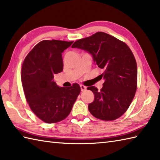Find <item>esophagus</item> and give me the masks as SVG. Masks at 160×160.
I'll list each match as a JSON object with an SVG mask.
<instances>
[{"label":"esophagus","mask_w":160,"mask_h":160,"mask_svg":"<svg viewBox=\"0 0 160 160\" xmlns=\"http://www.w3.org/2000/svg\"><path fill=\"white\" fill-rule=\"evenodd\" d=\"M80 89H81V92H84V91H85L87 89V87L85 86L82 85V84H80Z\"/></svg>","instance_id":"34e87169"}]
</instances>
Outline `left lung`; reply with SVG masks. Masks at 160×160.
Segmentation results:
<instances>
[{
	"mask_svg": "<svg viewBox=\"0 0 160 160\" xmlns=\"http://www.w3.org/2000/svg\"><path fill=\"white\" fill-rule=\"evenodd\" d=\"M71 47L88 52L94 63L103 70L100 76L105 82L101 91L94 86L87 87L94 94V100L88 105L90 113L104 121L121 117L129 108L137 90V63L129 47L102 32L78 40Z\"/></svg>",
	"mask_w": 160,
	"mask_h": 160,
	"instance_id": "1",
	"label": "left lung"
}]
</instances>
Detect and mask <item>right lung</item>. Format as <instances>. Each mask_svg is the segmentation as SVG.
<instances>
[{
    "label": "right lung",
    "instance_id": "right-lung-1",
    "mask_svg": "<svg viewBox=\"0 0 160 160\" xmlns=\"http://www.w3.org/2000/svg\"><path fill=\"white\" fill-rule=\"evenodd\" d=\"M73 42L42 41L28 53L22 66L21 80L27 102L34 114L47 123L67 118L80 93L77 83L66 88L53 80L55 74L63 70L62 53Z\"/></svg>",
    "mask_w": 160,
    "mask_h": 160
}]
</instances>
